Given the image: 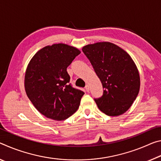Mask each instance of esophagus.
I'll return each instance as SVG.
<instances>
[{"mask_svg": "<svg viewBox=\"0 0 161 161\" xmlns=\"http://www.w3.org/2000/svg\"><path fill=\"white\" fill-rule=\"evenodd\" d=\"M86 92H89L90 91V87H89V86L88 85H86Z\"/></svg>", "mask_w": 161, "mask_h": 161, "instance_id": "esophagus-1", "label": "esophagus"}]
</instances>
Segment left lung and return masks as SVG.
<instances>
[{"instance_id":"8db88e82","label":"left lung","mask_w":161,"mask_h":161,"mask_svg":"<svg viewBox=\"0 0 161 161\" xmlns=\"http://www.w3.org/2000/svg\"><path fill=\"white\" fill-rule=\"evenodd\" d=\"M101 81L103 94L95 99L98 108L109 116H118L132 105L140 90V75L127 52L110 42L83 47Z\"/></svg>"}]
</instances>
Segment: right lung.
<instances>
[{
    "mask_svg": "<svg viewBox=\"0 0 161 161\" xmlns=\"http://www.w3.org/2000/svg\"><path fill=\"white\" fill-rule=\"evenodd\" d=\"M80 51L64 43L47 46L34 55L25 74L26 94L45 116L63 120L76 112L84 92L73 88L67 68Z\"/></svg>",
    "mask_w": 161,
    "mask_h": 161,
    "instance_id": "add662e5",
    "label": "right lung"
}]
</instances>
